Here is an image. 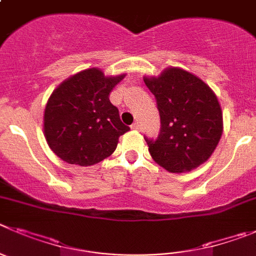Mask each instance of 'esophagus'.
<instances>
[{"label": "esophagus", "mask_w": 256, "mask_h": 256, "mask_svg": "<svg viewBox=\"0 0 256 256\" xmlns=\"http://www.w3.org/2000/svg\"><path fill=\"white\" fill-rule=\"evenodd\" d=\"M130 128H132L133 130H140V124H138V122L133 123L132 126H130Z\"/></svg>", "instance_id": "esophagus-1"}]
</instances>
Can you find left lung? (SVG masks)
I'll return each mask as SVG.
<instances>
[{
  "label": "left lung",
  "instance_id": "left-lung-1",
  "mask_svg": "<svg viewBox=\"0 0 256 256\" xmlns=\"http://www.w3.org/2000/svg\"><path fill=\"white\" fill-rule=\"evenodd\" d=\"M144 81L156 98L161 128L144 138L156 164L168 172L194 170L210 157L224 132L222 109L212 88L190 72L168 67Z\"/></svg>",
  "mask_w": 256,
  "mask_h": 256
}]
</instances>
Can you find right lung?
I'll use <instances>...</instances> for the list:
<instances>
[{"label":"right lung","instance_id":"obj_1","mask_svg":"<svg viewBox=\"0 0 256 256\" xmlns=\"http://www.w3.org/2000/svg\"><path fill=\"white\" fill-rule=\"evenodd\" d=\"M126 77L105 76L88 68L68 77L48 99L43 130L50 150L66 162L91 166L116 151L119 137L130 130L109 95Z\"/></svg>","mask_w":256,"mask_h":256}]
</instances>
